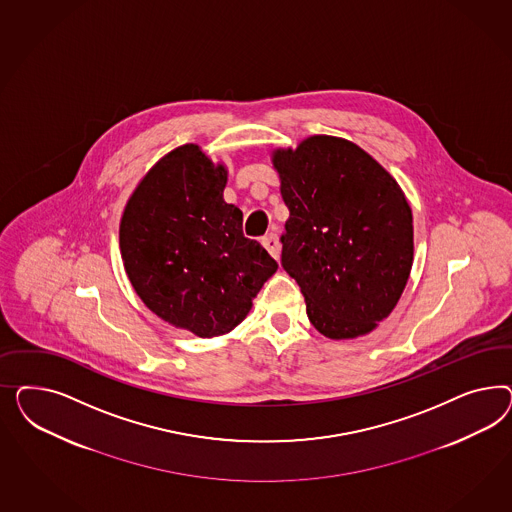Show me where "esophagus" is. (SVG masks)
<instances>
[{
	"label": "esophagus",
	"mask_w": 512,
	"mask_h": 512,
	"mask_svg": "<svg viewBox=\"0 0 512 512\" xmlns=\"http://www.w3.org/2000/svg\"><path fill=\"white\" fill-rule=\"evenodd\" d=\"M261 242H263L264 248H266V251H268V253H270V255H272V257H274V259H279L278 234H276V233L266 234V236H264V238H263V240H261Z\"/></svg>",
	"instance_id": "34e87169"
}]
</instances>
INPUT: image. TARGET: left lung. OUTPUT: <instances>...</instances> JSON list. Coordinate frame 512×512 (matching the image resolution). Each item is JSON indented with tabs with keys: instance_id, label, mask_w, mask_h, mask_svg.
Segmentation results:
<instances>
[{
	"instance_id": "1",
	"label": "left lung",
	"mask_w": 512,
	"mask_h": 512,
	"mask_svg": "<svg viewBox=\"0 0 512 512\" xmlns=\"http://www.w3.org/2000/svg\"><path fill=\"white\" fill-rule=\"evenodd\" d=\"M274 167L289 208L281 266L332 340L368 334L394 310L413 264V214L402 189L349 140L317 135Z\"/></svg>"
}]
</instances>
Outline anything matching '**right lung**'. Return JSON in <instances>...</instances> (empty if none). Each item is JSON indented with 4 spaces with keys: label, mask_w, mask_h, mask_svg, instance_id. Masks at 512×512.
Masks as SVG:
<instances>
[{
    "label": "right lung",
    "mask_w": 512,
    "mask_h": 512,
    "mask_svg": "<svg viewBox=\"0 0 512 512\" xmlns=\"http://www.w3.org/2000/svg\"><path fill=\"white\" fill-rule=\"evenodd\" d=\"M227 174L186 144L144 176L125 206L120 249L131 285L163 321L212 338L248 315L278 263L223 201Z\"/></svg>",
    "instance_id": "right-lung-1"
}]
</instances>
